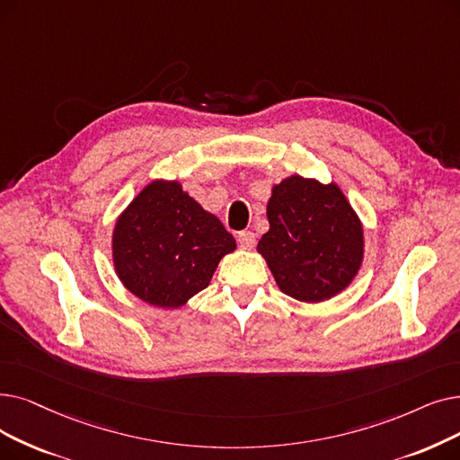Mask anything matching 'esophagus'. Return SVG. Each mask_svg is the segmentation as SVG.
I'll list each match as a JSON object with an SVG mask.
<instances>
[{
    "label": "esophagus",
    "instance_id": "34e87169",
    "mask_svg": "<svg viewBox=\"0 0 460 460\" xmlns=\"http://www.w3.org/2000/svg\"><path fill=\"white\" fill-rule=\"evenodd\" d=\"M238 244H241V248L244 250H252L255 246V234L252 231H243L238 233Z\"/></svg>",
    "mask_w": 460,
    "mask_h": 460
}]
</instances>
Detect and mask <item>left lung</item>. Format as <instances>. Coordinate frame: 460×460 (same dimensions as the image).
Listing matches in <instances>:
<instances>
[{
  "label": "left lung",
  "mask_w": 460,
  "mask_h": 460,
  "mask_svg": "<svg viewBox=\"0 0 460 460\" xmlns=\"http://www.w3.org/2000/svg\"><path fill=\"white\" fill-rule=\"evenodd\" d=\"M257 252L282 293L322 303L344 291L365 255L363 224L334 182L293 174L272 188Z\"/></svg>",
  "instance_id": "8db88e82"
}]
</instances>
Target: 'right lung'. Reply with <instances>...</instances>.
<instances>
[{
  "label": "right lung",
  "instance_id": "obj_1",
  "mask_svg": "<svg viewBox=\"0 0 460 460\" xmlns=\"http://www.w3.org/2000/svg\"><path fill=\"white\" fill-rule=\"evenodd\" d=\"M236 243L219 219L176 181H154L119 214L112 263L119 282L141 301L181 308L203 291Z\"/></svg>",
  "mask_w": 460,
  "mask_h": 460
}]
</instances>
